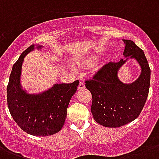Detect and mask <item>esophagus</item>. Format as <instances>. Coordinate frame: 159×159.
<instances>
[{
  "mask_svg": "<svg viewBox=\"0 0 159 159\" xmlns=\"http://www.w3.org/2000/svg\"><path fill=\"white\" fill-rule=\"evenodd\" d=\"M78 90H82V89H84L85 88V84L83 82H79V85H78V87H77Z\"/></svg>",
  "mask_w": 159,
  "mask_h": 159,
  "instance_id": "34e87169",
  "label": "esophagus"
}]
</instances>
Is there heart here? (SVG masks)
I'll use <instances>...</instances> for the list:
<instances>
[{"label": "heart", "instance_id": "obj_1", "mask_svg": "<svg viewBox=\"0 0 159 159\" xmlns=\"http://www.w3.org/2000/svg\"><path fill=\"white\" fill-rule=\"evenodd\" d=\"M96 60H97V57H95V56H89L87 58H85L84 62L87 65H92L96 62Z\"/></svg>", "mask_w": 159, "mask_h": 159}]
</instances>
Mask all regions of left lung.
I'll list each match as a JSON object with an SVG mask.
<instances>
[{"instance_id": "obj_1", "label": "left lung", "mask_w": 159, "mask_h": 159, "mask_svg": "<svg viewBox=\"0 0 159 159\" xmlns=\"http://www.w3.org/2000/svg\"><path fill=\"white\" fill-rule=\"evenodd\" d=\"M123 41L125 44L123 55L127 58L109 62L92 80L86 81V87L92 96L93 118L98 124L110 128L125 125L139 116L150 85V68L143 51L132 40ZM129 58L137 61L141 73L138 80L127 84L118 79V72Z\"/></svg>"}]
</instances>
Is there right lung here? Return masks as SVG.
I'll return each instance as SVG.
<instances>
[{
    "label": "right lung",
    "instance_id": "right-lung-1",
    "mask_svg": "<svg viewBox=\"0 0 159 159\" xmlns=\"http://www.w3.org/2000/svg\"><path fill=\"white\" fill-rule=\"evenodd\" d=\"M31 45L21 53L13 65L6 89L7 105L12 118L22 130L34 136H48L61 130L67 116V109L75 94L79 81L72 83L54 84L40 93L30 94L20 84L21 67L24 58L34 48Z\"/></svg>",
    "mask_w": 159,
    "mask_h": 159
}]
</instances>
